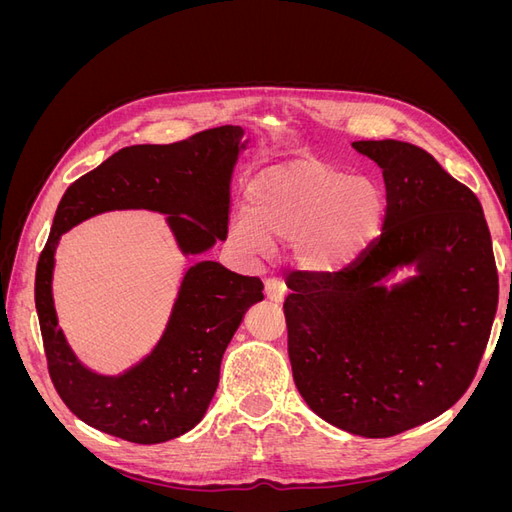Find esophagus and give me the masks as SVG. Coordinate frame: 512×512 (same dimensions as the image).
Here are the masks:
<instances>
[{
	"label": "esophagus",
	"mask_w": 512,
	"mask_h": 512,
	"mask_svg": "<svg viewBox=\"0 0 512 512\" xmlns=\"http://www.w3.org/2000/svg\"><path fill=\"white\" fill-rule=\"evenodd\" d=\"M265 292H267V299L282 303L286 299V284L284 280H280V277H269L265 282Z\"/></svg>",
	"instance_id": "34e87169"
}]
</instances>
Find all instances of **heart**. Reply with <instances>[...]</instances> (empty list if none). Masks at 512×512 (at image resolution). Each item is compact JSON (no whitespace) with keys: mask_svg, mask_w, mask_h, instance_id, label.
I'll return each instance as SVG.
<instances>
[{"mask_svg":"<svg viewBox=\"0 0 512 512\" xmlns=\"http://www.w3.org/2000/svg\"><path fill=\"white\" fill-rule=\"evenodd\" d=\"M386 213L380 185L329 164L292 160L267 166L250 181L245 209L232 215L228 237L247 256L290 243L307 271L348 267L378 237Z\"/></svg>","mask_w":512,"mask_h":512,"instance_id":"obj_1","label":"heart"}]
</instances>
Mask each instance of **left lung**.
<instances>
[{
  "label": "left lung",
  "mask_w": 512,
  "mask_h": 512,
  "mask_svg": "<svg viewBox=\"0 0 512 512\" xmlns=\"http://www.w3.org/2000/svg\"><path fill=\"white\" fill-rule=\"evenodd\" d=\"M382 168V232L337 273L290 275L284 303L294 384L324 421L389 438L468 391L498 309L483 207L421 147L356 141ZM415 269L389 285L399 268Z\"/></svg>",
  "instance_id": "1"
}]
</instances>
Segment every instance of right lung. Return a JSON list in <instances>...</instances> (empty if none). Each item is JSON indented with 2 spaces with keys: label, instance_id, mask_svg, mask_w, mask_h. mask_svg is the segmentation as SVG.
Here are the masks:
<instances>
[{
  "label": "right lung",
  "instance_id": "add662e5",
  "mask_svg": "<svg viewBox=\"0 0 512 512\" xmlns=\"http://www.w3.org/2000/svg\"><path fill=\"white\" fill-rule=\"evenodd\" d=\"M245 130L222 126L173 145H132L66 190L36 269V309L49 374L72 414L108 436L160 444L200 423L220 382L226 346L247 309L265 299L258 277L200 260L185 271L173 312L145 359L117 376L85 367L59 329L53 303L55 250L64 232L94 215L147 209L168 215L183 256L228 235L230 181Z\"/></svg>",
  "mask_w": 512,
  "mask_h": 512
}]
</instances>
